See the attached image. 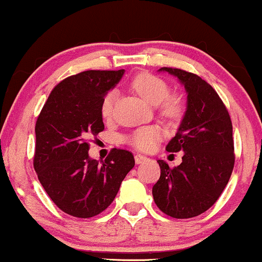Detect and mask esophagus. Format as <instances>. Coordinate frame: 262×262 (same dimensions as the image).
<instances>
[{
  "mask_svg": "<svg viewBox=\"0 0 262 262\" xmlns=\"http://www.w3.org/2000/svg\"><path fill=\"white\" fill-rule=\"evenodd\" d=\"M134 160L137 164H141V162H144L146 160V156H144L141 154H137V155H134Z\"/></svg>",
  "mask_w": 262,
  "mask_h": 262,
  "instance_id": "esophagus-1",
  "label": "esophagus"
}]
</instances>
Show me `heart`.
Returning <instances> with one entry per match:
<instances>
[{
    "label": "heart",
    "mask_w": 262,
    "mask_h": 262,
    "mask_svg": "<svg viewBox=\"0 0 262 262\" xmlns=\"http://www.w3.org/2000/svg\"><path fill=\"white\" fill-rule=\"evenodd\" d=\"M135 92L150 104H159L162 102V113L169 118H177L181 114V100L170 95V87L156 75L143 73L139 74L132 83ZM116 91H110L103 97L101 103V114L103 118H111L113 114V106L116 101ZM161 133L155 127H145L135 130L128 141L135 149L149 151L154 148L156 140L160 139Z\"/></svg>",
    "instance_id": "1"
}]
</instances>
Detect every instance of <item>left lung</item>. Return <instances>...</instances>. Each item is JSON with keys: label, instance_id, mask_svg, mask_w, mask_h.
I'll return each mask as SVG.
<instances>
[{"label": "left lung", "instance_id": "left-lung-1", "mask_svg": "<svg viewBox=\"0 0 262 262\" xmlns=\"http://www.w3.org/2000/svg\"><path fill=\"white\" fill-rule=\"evenodd\" d=\"M179 79L187 93V108L170 152L183 151L182 162L171 169L164 160L160 179L152 187L156 206L177 219L193 218L209 209L233 172L234 140L230 116L207 81L181 69L161 68Z\"/></svg>", "mask_w": 262, "mask_h": 262}]
</instances>
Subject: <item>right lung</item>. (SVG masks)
<instances>
[{
  "label": "right lung",
  "mask_w": 262,
  "mask_h": 262,
  "mask_svg": "<svg viewBox=\"0 0 262 262\" xmlns=\"http://www.w3.org/2000/svg\"><path fill=\"white\" fill-rule=\"evenodd\" d=\"M124 70H89L53 89L35 123L34 165L39 181L62 212L100 214L113 202L134 167V156L112 149L101 164L89 156L90 140L104 129L101 103Z\"/></svg>",
  "instance_id": "add662e5"
}]
</instances>
